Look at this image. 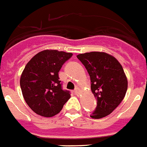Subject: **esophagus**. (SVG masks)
Masks as SVG:
<instances>
[{
  "mask_svg": "<svg viewBox=\"0 0 147 147\" xmlns=\"http://www.w3.org/2000/svg\"><path fill=\"white\" fill-rule=\"evenodd\" d=\"M80 88H76V89L74 90V93H75V94H76V95H79V94H80Z\"/></svg>",
  "mask_w": 147,
  "mask_h": 147,
  "instance_id": "1",
  "label": "esophagus"
}]
</instances>
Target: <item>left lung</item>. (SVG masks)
<instances>
[{"label":"left lung","instance_id":"obj_1","mask_svg":"<svg viewBox=\"0 0 147 147\" xmlns=\"http://www.w3.org/2000/svg\"><path fill=\"white\" fill-rule=\"evenodd\" d=\"M77 58L89 74L91 91L97 101L90 117L98 119L110 115L127 93L128 82L121 65L113 56L99 51L78 54Z\"/></svg>","mask_w":147,"mask_h":147}]
</instances>
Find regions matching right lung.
Returning <instances> with one entry per match:
<instances>
[{
  "mask_svg": "<svg viewBox=\"0 0 147 147\" xmlns=\"http://www.w3.org/2000/svg\"><path fill=\"white\" fill-rule=\"evenodd\" d=\"M72 55L47 49L37 53L26 64L20 76V88L26 102L35 113L54 116L71 98L70 92L62 89L58 73Z\"/></svg>",
  "mask_w": 147,
  "mask_h": 147,
  "instance_id": "right-lung-1",
  "label": "right lung"
}]
</instances>
